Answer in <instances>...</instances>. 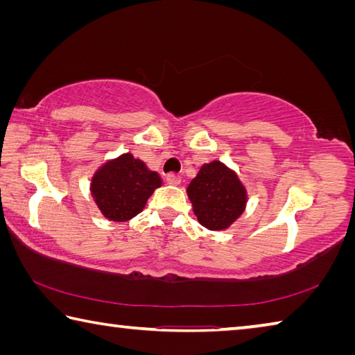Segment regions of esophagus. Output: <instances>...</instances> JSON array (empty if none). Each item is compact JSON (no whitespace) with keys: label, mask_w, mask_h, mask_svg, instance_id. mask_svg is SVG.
Returning a JSON list of instances; mask_svg holds the SVG:
<instances>
[{"label":"esophagus","mask_w":355,"mask_h":355,"mask_svg":"<svg viewBox=\"0 0 355 355\" xmlns=\"http://www.w3.org/2000/svg\"><path fill=\"white\" fill-rule=\"evenodd\" d=\"M166 182L169 184H173V186H178L180 183H182V178H180L178 175H167L166 177Z\"/></svg>","instance_id":"obj_1"}]
</instances>
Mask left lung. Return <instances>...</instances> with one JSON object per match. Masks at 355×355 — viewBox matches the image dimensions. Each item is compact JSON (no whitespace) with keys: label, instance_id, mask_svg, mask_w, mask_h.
Returning <instances> with one entry per match:
<instances>
[{"label":"left lung","instance_id":"obj_1","mask_svg":"<svg viewBox=\"0 0 355 355\" xmlns=\"http://www.w3.org/2000/svg\"><path fill=\"white\" fill-rule=\"evenodd\" d=\"M188 197L198 222L214 231L228 228L247 203V192L239 178L220 161L200 167L188 186Z\"/></svg>","mask_w":355,"mask_h":355}]
</instances>
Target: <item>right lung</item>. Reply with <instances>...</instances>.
I'll return each instance as SVG.
<instances>
[{
  "label": "right lung",
  "mask_w": 355,
  "mask_h": 355,
  "mask_svg": "<svg viewBox=\"0 0 355 355\" xmlns=\"http://www.w3.org/2000/svg\"><path fill=\"white\" fill-rule=\"evenodd\" d=\"M161 186L157 172L141 159L124 153L94 173L92 194L99 209L113 222H125L139 214L153 191Z\"/></svg>",
  "instance_id": "1"
}]
</instances>
